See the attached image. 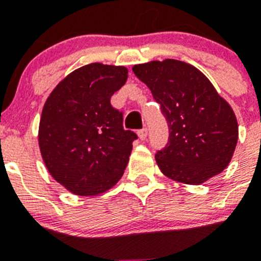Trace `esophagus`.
Wrapping results in <instances>:
<instances>
[{"label": "esophagus", "mask_w": 261, "mask_h": 261, "mask_svg": "<svg viewBox=\"0 0 261 261\" xmlns=\"http://www.w3.org/2000/svg\"><path fill=\"white\" fill-rule=\"evenodd\" d=\"M137 135H138V137H140V140H142V141H144V140H146V137H147V129L146 128L140 129V130L137 132Z\"/></svg>", "instance_id": "1"}]
</instances>
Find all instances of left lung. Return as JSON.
<instances>
[{"instance_id": "left-lung-1", "label": "left lung", "mask_w": 261, "mask_h": 261, "mask_svg": "<svg viewBox=\"0 0 261 261\" xmlns=\"http://www.w3.org/2000/svg\"><path fill=\"white\" fill-rule=\"evenodd\" d=\"M168 124V142L155 154L172 180L199 186L229 166L238 142L234 111L191 64L167 59L133 66Z\"/></svg>"}]
</instances>
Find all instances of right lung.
Here are the masks:
<instances>
[{
  "instance_id": "obj_1",
  "label": "right lung",
  "mask_w": 261,
  "mask_h": 261,
  "mask_svg": "<svg viewBox=\"0 0 261 261\" xmlns=\"http://www.w3.org/2000/svg\"><path fill=\"white\" fill-rule=\"evenodd\" d=\"M126 78L125 66L94 62L66 75L48 96L39 147L53 179L71 193L99 195L123 176L137 135L124 129L111 96Z\"/></svg>"
}]
</instances>
